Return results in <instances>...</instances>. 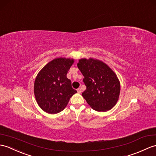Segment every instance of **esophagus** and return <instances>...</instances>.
Segmentation results:
<instances>
[{"instance_id": "obj_1", "label": "esophagus", "mask_w": 156, "mask_h": 156, "mask_svg": "<svg viewBox=\"0 0 156 156\" xmlns=\"http://www.w3.org/2000/svg\"><path fill=\"white\" fill-rule=\"evenodd\" d=\"M77 92H78V93H79V94H80V93L82 92V90H81V88H78V89H77Z\"/></svg>"}]
</instances>
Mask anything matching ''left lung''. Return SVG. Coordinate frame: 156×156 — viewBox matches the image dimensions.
<instances>
[{
	"label": "left lung",
	"instance_id": "8db88e82",
	"mask_svg": "<svg viewBox=\"0 0 156 156\" xmlns=\"http://www.w3.org/2000/svg\"><path fill=\"white\" fill-rule=\"evenodd\" d=\"M77 66L84 77L83 82L86 89L82 96L87 103L96 111L112 109L120 92L116 74L105 63L92 58L79 60Z\"/></svg>",
	"mask_w": 156,
	"mask_h": 156
}]
</instances>
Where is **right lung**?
I'll return each instance as SVG.
<instances>
[{"label": "right lung", "instance_id": "add662e5", "mask_svg": "<svg viewBox=\"0 0 156 156\" xmlns=\"http://www.w3.org/2000/svg\"><path fill=\"white\" fill-rule=\"evenodd\" d=\"M73 59L59 58L50 61L40 71L34 82V95L41 109L48 114L62 111L77 91L66 77Z\"/></svg>", "mask_w": 156, "mask_h": 156}]
</instances>
